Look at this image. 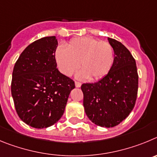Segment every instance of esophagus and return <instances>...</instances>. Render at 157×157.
Instances as JSON below:
<instances>
[{
	"label": "esophagus",
	"mask_w": 157,
	"mask_h": 157,
	"mask_svg": "<svg viewBox=\"0 0 157 157\" xmlns=\"http://www.w3.org/2000/svg\"><path fill=\"white\" fill-rule=\"evenodd\" d=\"M75 86H76V87H80V86H81V84H80V82L76 81L75 82Z\"/></svg>",
	"instance_id": "esophagus-1"
}]
</instances>
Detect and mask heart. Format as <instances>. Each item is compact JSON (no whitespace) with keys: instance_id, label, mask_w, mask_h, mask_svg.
<instances>
[{"instance_id":"heart-1","label":"heart","mask_w":157,"mask_h":157,"mask_svg":"<svg viewBox=\"0 0 157 157\" xmlns=\"http://www.w3.org/2000/svg\"><path fill=\"white\" fill-rule=\"evenodd\" d=\"M56 60L62 73L71 76L80 67L77 74L80 78L88 77L99 80L108 74L114 62L113 48L107 41H99L88 36L70 40L66 48L59 46L56 51Z\"/></svg>"}]
</instances>
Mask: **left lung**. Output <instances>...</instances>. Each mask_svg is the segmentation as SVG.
I'll return each instance as SVG.
<instances>
[{
	"label": "left lung",
	"instance_id": "left-lung-1",
	"mask_svg": "<svg viewBox=\"0 0 157 157\" xmlns=\"http://www.w3.org/2000/svg\"><path fill=\"white\" fill-rule=\"evenodd\" d=\"M113 48L112 68L99 81L84 84V107L94 124L113 128L128 117L135 106L138 87L136 63L131 52L121 42L108 37Z\"/></svg>",
	"mask_w": 157,
	"mask_h": 157
}]
</instances>
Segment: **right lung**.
I'll list each match as a JSON object with an SVG mask.
<instances>
[{"label":"right lung","instance_id":"1","mask_svg":"<svg viewBox=\"0 0 157 157\" xmlns=\"http://www.w3.org/2000/svg\"><path fill=\"white\" fill-rule=\"evenodd\" d=\"M55 36L40 38L21 53L12 73L11 90L19 118L34 128H46L63 115L73 80L59 71Z\"/></svg>","mask_w":157,"mask_h":157}]
</instances>
